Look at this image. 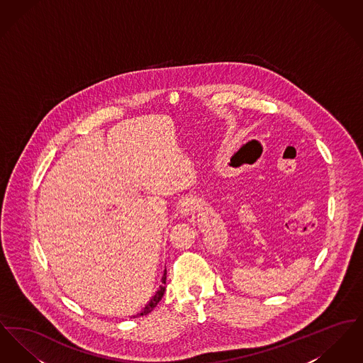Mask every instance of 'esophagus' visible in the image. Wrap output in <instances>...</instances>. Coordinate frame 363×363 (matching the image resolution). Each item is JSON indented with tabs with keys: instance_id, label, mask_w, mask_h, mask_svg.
I'll return each mask as SVG.
<instances>
[{
	"instance_id": "esophagus-1",
	"label": "esophagus",
	"mask_w": 363,
	"mask_h": 363,
	"mask_svg": "<svg viewBox=\"0 0 363 363\" xmlns=\"http://www.w3.org/2000/svg\"><path fill=\"white\" fill-rule=\"evenodd\" d=\"M194 209H196V204L191 200H186L184 203V206H182V213L184 215H190L191 212H194Z\"/></svg>"
}]
</instances>
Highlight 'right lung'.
Here are the masks:
<instances>
[{"label": "right lung", "mask_w": 363, "mask_h": 363, "mask_svg": "<svg viewBox=\"0 0 363 363\" xmlns=\"http://www.w3.org/2000/svg\"><path fill=\"white\" fill-rule=\"evenodd\" d=\"M162 283H163V284L160 286V289L157 290V293L152 296V299L147 303V306L141 311V313H138V315H145V314H148L150 311H152V309L159 303V301L162 299V296H163V294H164V290H166V287H164V284H166V271H164V275L162 277ZM138 315H133V317H138Z\"/></svg>", "instance_id": "1"}]
</instances>
